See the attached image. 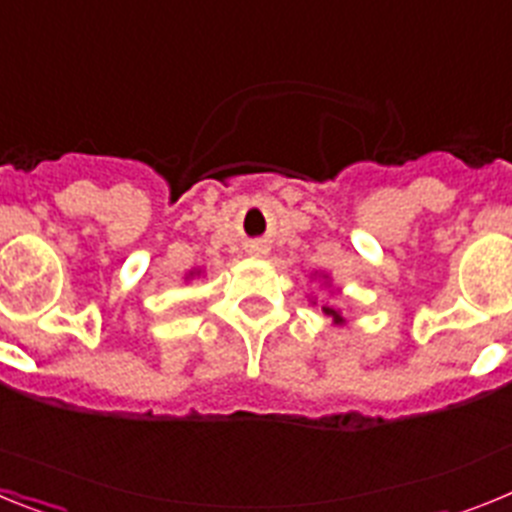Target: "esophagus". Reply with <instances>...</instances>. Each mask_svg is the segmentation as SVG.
I'll return each mask as SVG.
<instances>
[{"label": "esophagus", "mask_w": 512, "mask_h": 512, "mask_svg": "<svg viewBox=\"0 0 512 512\" xmlns=\"http://www.w3.org/2000/svg\"><path fill=\"white\" fill-rule=\"evenodd\" d=\"M251 253H256V256H261V253H266V248H264V246H253Z\"/></svg>", "instance_id": "esophagus-1"}]
</instances>
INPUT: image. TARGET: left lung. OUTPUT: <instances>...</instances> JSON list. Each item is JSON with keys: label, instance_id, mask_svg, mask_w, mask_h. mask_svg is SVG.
<instances>
[{"label": "left lung", "instance_id": "left-lung-1", "mask_svg": "<svg viewBox=\"0 0 512 512\" xmlns=\"http://www.w3.org/2000/svg\"><path fill=\"white\" fill-rule=\"evenodd\" d=\"M323 310H325V315H330V318L336 320V323H338V320H341V315H338V312L333 310V307H323Z\"/></svg>", "mask_w": 512, "mask_h": 512}]
</instances>
